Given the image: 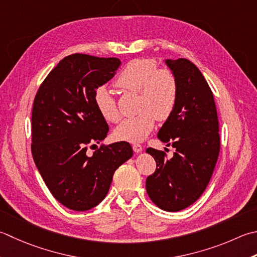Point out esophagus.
<instances>
[{"instance_id": "1", "label": "esophagus", "mask_w": 257, "mask_h": 257, "mask_svg": "<svg viewBox=\"0 0 257 257\" xmlns=\"http://www.w3.org/2000/svg\"><path fill=\"white\" fill-rule=\"evenodd\" d=\"M133 149H134V152L135 153H142L143 152V146L142 145H138V144H135L134 146H133Z\"/></svg>"}]
</instances>
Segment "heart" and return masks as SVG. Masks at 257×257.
<instances>
[{"label":"heart","mask_w":257,"mask_h":257,"mask_svg":"<svg viewBox=\"0 0 257 257\" xmlns=\"http://www.w3.org/2000/svg\"><path fill=\"white\" fill-rule=\"evenodd\" d=\"M114 84L123 91L139 92V114L123 120L113 132L117 140L140 143L154 128L155 120L165 121L173 114L178 101V81L168 68H158L153 59H134L119 72ZM93 103L99 114L110 123L121 115L112 93L104 85L95 89Z\"/></svg>","instance_id":"obj_1"}]
</instances>
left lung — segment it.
<instances>
[{
	"instance_id": "8db88e82",
	"label": "left lung",
	"mask_w": 257,
	"mask_h": 257,
	"mask_svg": "<svg viewBox=\"0 0 257 257\" xmlns=\"http://www.w3.org/2000/svg\"><path fill=\"white\" fill-rule=\"evenodd\" d=\"M166 63L177 78L179 94L158 138L172 145L175 153L167 159L165 152L147 148L157 167L146 179V190L159 208L178 212L207 187L219 155V124L213 92L199 69L184 58Z\"/></svg>"
}]
</instances>
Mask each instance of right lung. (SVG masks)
I'll return each mask as SVG.
<instances>
[{
    "label": "right lung",
    "instance_id": "add662e5",
    "mask_svg": "<svg viewBox=\"0 0 257 257\" xmlns=\"http://www.w3.org/2000/svg\"><path fill=\"white\" fill-rule=\"evenodd\" d=\"M117 58L74 53L51 70L35 94L32 109L33 160L53 197L77 212L97 206L112 176L133 156L129 143L88 148L107 137L108 123L93 103L95 89L111 79Z\"/></svg>",
    "mask_w": 257,
    "mask_h": 257
}]
</instances>
